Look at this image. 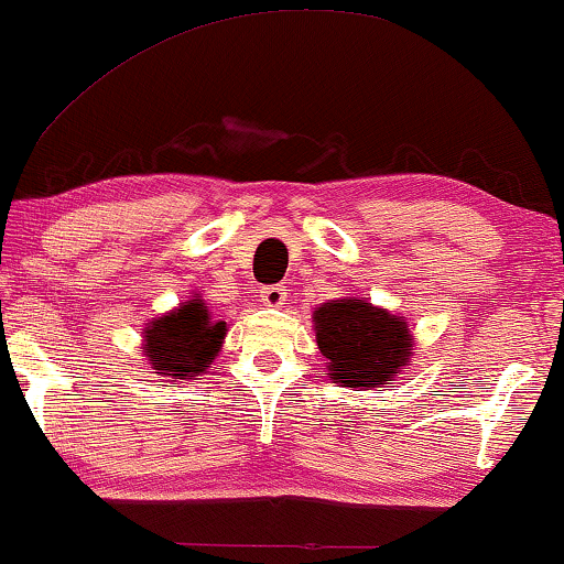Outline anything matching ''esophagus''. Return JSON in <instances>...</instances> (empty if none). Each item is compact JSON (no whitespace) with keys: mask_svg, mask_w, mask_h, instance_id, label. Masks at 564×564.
Here are the masks:
<instances>
[{"mask_svg":"<svg viewBox=\"0 0 564 564\" xmlns=\"http://www.w3.org/2000/svg\"><path fill=\"white\" fill-rule=\"evenodd\" d=\"M284 300H288V290L282 284H269V288L261 290V303L269 307H282Z\"/></svg>","mask_w":564,"mask_h":564,"instance_id":"esophagus-1","label":"esophagus"}]
</instances>
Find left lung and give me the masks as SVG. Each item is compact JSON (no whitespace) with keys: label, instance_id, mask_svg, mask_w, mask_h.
Listing matches in <instances>:
<instances>
[{"label":"left lung","instance_id":"1","mask_svg":"<svg viewBox=\"0 0 564 564\" xmlns=\"http://www.w3.org/2000/svg\"><path fill=\"white\" fill-rule=\"evenodd\" d=\"M313 321L330 380L344 388L390 384L413 357L408 323L367 300H330L315 307Z\"/></svg>","mask_w":564,"mask_h":564}]
</instances>
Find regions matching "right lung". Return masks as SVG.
<instances>
[{
    "label": "right lung",
    "mask_w": 564,
    "mask_h": 564,
    "mask_svg": "<svg viewBox=\"0 0 564 564\" xmlns=\"http://www.w3.org/2000/svg\"><path fill=\"white\" fill-rule=\"evenodd\" d=\"M226 321H213L205 300H187L172 313L153 318L143 330V351L156 375L176 380H195L218 357Z\"/></svg>",
    "instance_id": "add662e5"
}]
</instances>
